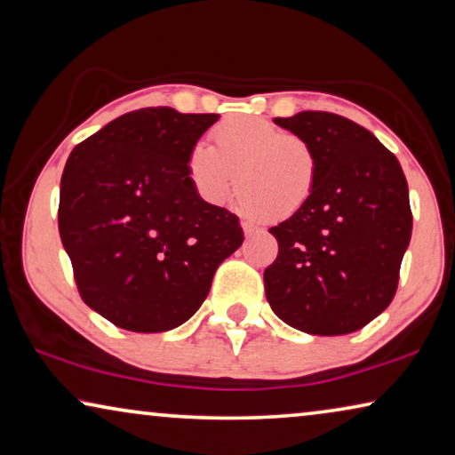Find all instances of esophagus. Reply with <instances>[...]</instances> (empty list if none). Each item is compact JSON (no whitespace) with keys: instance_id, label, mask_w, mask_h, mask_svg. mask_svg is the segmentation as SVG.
Wrapping results in <instances>:
<instances>
[{"instance_id":"obj_1","label":"esophagus","mask_w":455,"mask_h":455,"mask_svg":"<svg viewBox=\"0 0 455 455\" xmlns=\"http://www.w3.org/2000/svg\"><path fill=\"white\" fill-rule=\"evenodd\" d=\"M243 233H245V236H251V235L259 233V228H257L255 225H251V222H243Z\"/></svg>"}]
</instances>
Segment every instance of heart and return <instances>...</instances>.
I'll list each match as a JSON object with an SVG mask.
<instances>
[{
	"label": "heart",
	"mask_w": 455,
	"mask_h": 455,
	"mask_svg": "<svg viewBox=\"0 0 455 455\" xmlns=\"http://www.w3.org/2000/svg\"><path fill=\"white\" fill-rule=\"evenodd\" d=\"M212 145H194L188 155L189 181L208 204H222L236 181V206L249 219L282 222L308 204L318 180L308 140L267 120L233 116L214 128Z\"/></svg>",
	"instance_id": "1"
}]
</instances>
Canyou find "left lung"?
Returning a JSON list of instances; mask_svg holds the SVG:
<instances>
[{"instance_id":"left-lung-1","label":"left lung","mask_w":455,"mask_h":455,"mask_svg":"<svg viewBox=\"0 0 455 455\" xmlns=\"http://www.w3.org/2000/svg\"><path fill=\"white\" fill-rule=\"evenodd\" d=\"M313 145L308 204L271 227L277 257L263 271L274 313L310 335H347L388 308L412 233L409 186L374 134L331 112L275 118Z\"/></svg>"}]
</instances>
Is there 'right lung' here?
I'll list each match as a JSON object with an SVG mask.
<instances>
[{"label":"right lung","mask_w":455,"mask_h":455,"mask_svg":"<svg viewBox=\"0 0 455 455\" xmlns=\"http://www.w3.org/2000/svg\"><path fill=\"white\" fill-rule=\"evenodd\" d=\"M219 114L142 108L73 148L60 178L59 235L79 296L134 333L180 327L243 243L239 219L208 204L188 155Z\"/></svg>","instance_id":"add662e5"}]
</instances>
